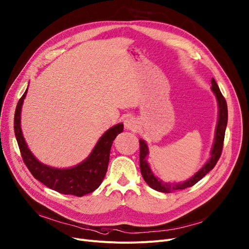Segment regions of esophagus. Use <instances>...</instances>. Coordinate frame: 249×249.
Listing matches in <instances>:
<instances>
[{
  "label": "esophagus",
  "instance_id": "34e87169",
  "mask_svg": "<svg viewBox=\"0 0 249 249\" xmlns=\"http://www.w3.org/2000/svg\"><path fill=\"white\" fill-rule=\"evenodd\" d=\"M124 126H125V129L131 130V131H136V129H138L139 127L137 120L133 117H127L124 121Z\"/></svg>",
  "mask_w": 249,
  "mask_h": 249
}]
</instances>
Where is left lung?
I'll return each mask as SVG.
<instances>
[{
  "label": "left lung",
  "instance_id": "8db88e82",
  "mask_svg": "<svg viewBox=\"0 0 249 249\" xmlns=\"http://www.w3.org/2000/svg\"><path fill=\"white\" fill-rule=\"evenodd\" d=\"M211 90L215 95V97H216L217 105H218V119H217L216 128H215L214 142L210 151V158L192 177H190L184 182H178V183H175V182L174 183H168V182H163L162 180L157 178L152 172L150 166H149V163L147 162V156L149 155L148 145L146 141H144L143 139L139 140V143H140L139 157H140L141 174L146 183L152 189L159 192H163V193H170L176 190H182V189L191 187L194 184H196L198 181L201 180L210 170L214 168L215 165H216L222 152L225 130L227 126L228 112H227V104H226L225 99L220 92L217 83L215 82L213 78L211 79Z\"/></svg>",
  "mask_w": 249,
  "mask_h": 249
}]
</instances>
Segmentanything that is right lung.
<instances>
[{
    "instance_id": "1",
    "label": "right lung",
    "mask_w": 249,
    "mask_h": 249,
    "mask_svg": "<svg viewBox=\"0 0 249 249\" xmlns=\"http://www.w3.org/2000/svg\"><path fill=\"white\" fill-rule=\"evenodd\" d=\"M28 88L18 102L15 111L14 129L17 142L26 166L37 180L47 187L62 194L83 196L96 190L106 175L110 150L116 136L123 132V124L119 123L108 129L99 138L89 156L70 168H55L40 162L25 141L21 128V111Z\"/></svg>"
}]
</instances>
